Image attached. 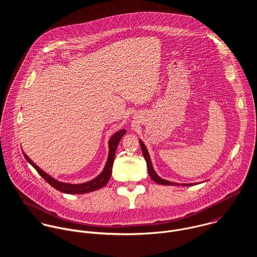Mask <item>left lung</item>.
Here are the masks:
<instances>
[{
    "instance_id": "obj_1",
    "label": "left lung",
    "mask_w": 257,
    "mask_h": 257,
    "mask_svg": "<svg viewBox=\"0 0 257 257\" xmlns=\"http://www.w3.org/2000/svg\"><path fill=\"white\" fill-rule=\"evenodd\" d=\"M140 144H141V147H142V151H143V154H144V157L145 159L147 160V170H148V174L150 176V178L156 182V183L161 184V185H179L178 183H175V182H171V181H168V180H165V179H162L160 178L156 172L154 171L153 169V166H152V163H151V160H150V156H149V153L147 151V148L145 144L142 142V140H140ZM198 183H182V186H192V185H197Z\"/></svg>"
}]
</instances>
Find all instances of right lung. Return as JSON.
Here are the masks:
<instances>
[{"instance_id": "add662e5", "label": "right lung", "mask_w": 257, "mask_h": 257, "mask_svg": "<svg viewBox=\"0 0 257 257\" xmlns=\"http://www.w3.org/2000/svg\"><path fill=\"white\" fill-rule=\"evenodd\" d=\"M125 133H126V131L122 128L110 137V141H109V155H108V159H107V162H106V165H105L103 171L95 179L85 182V183L69 184L57 181L56 179H54L53 177H51L50 175L45 173L42 169H40L25 152H23V153H24V156L27 159V161L33 165V167L37 170L38 174L47 183L51 185L56 190L63 192L65 194H85V193L99 190L109 182L110 175H111V168H112V164H113V160H114L115 150L118 146L119 141L125 135Z\"/></svg>"}]
</instances>
